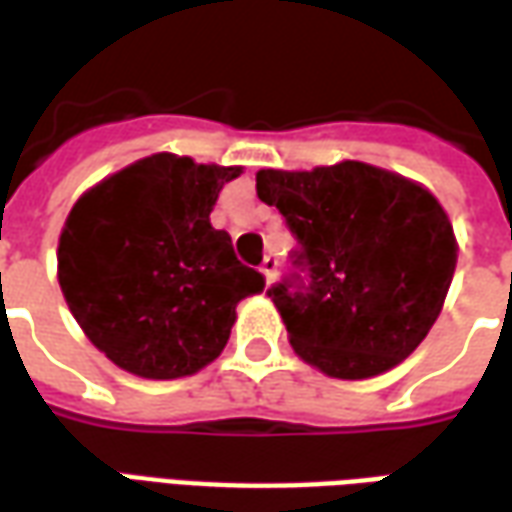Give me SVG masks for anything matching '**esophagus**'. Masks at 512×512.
Instances as JSON below:
<instances>
[{
  "label": "esophagus",
  "instance_id": "obj_1",
  "mask_svg": "<svg viewBox=\"0 0 512 512\" xmlns=\"http://www.w3.org/2000/svg\"><path fill=\"white\" fill-rule=\"evenodd\" d=\"M260 271H263V277H266V282L271 285L274 282V277H277V257L268 255L266 260H263V266H260Z\"/></svg>",
  "mask_w": 512,
  "mask_h": 512
}]
</instances>
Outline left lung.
I'll list each match as a JSON object with an SVG mask.
<instances>
[{"label":"left lung","instance_id":"8db88e82","mask_svg":"<svg viewBox=\"0 0 512 512\" xmlns=\"http://www.w3.org/2000/svg\"><path fill=\"white\" fill-rule=\"evenodd\" d=\"M257 197L299 241L307 288L268 290L293 351L343 381L381 376L428 337L450 290L458 241L422 183L365 161L260 169Z\"/></svg>","mask_w":512,"mask_h":512}]
</instances>
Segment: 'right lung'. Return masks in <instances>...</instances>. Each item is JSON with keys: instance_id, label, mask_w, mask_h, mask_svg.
Segmentation results:
<instances>
[{"instance_id": "obj_1", "label": "right lung", "mask_w": 512, "mask_h": 512, "mask_svg": "<svg viewBox=\"0 0 512 512\" xmlns=\"http://www.w3.org/2000/svg\"><path fill=\"white\" fill-rule=\"evenodd\" d=\"M241 167L153 153L87 189L65 219L57 279L87 340L120 370L194 376L222 354L235 307L266 288L211 211Z\"/></svg>"}]
</instances>
